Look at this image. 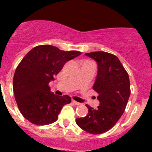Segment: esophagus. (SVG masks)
Segmentation results:
<instances>
[{"instance_id":"34e87169","label":"esophagus","mask_w":152,"mask_h":152,"mask_svg":"<svg viewBox=\"0 0 152 152\" xmlns=\"http://www.w3.org/2000/svg\"><path fill=\"white\" fill-rule=\"evenodd\" d=\"M72 102H73V104H74L75 105H80L81 104L79 103V102H76V101H74V100H73L72 101Z\"/></svg>"}]
</instances>
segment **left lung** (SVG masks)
Listing matches in <instances>:
<instances>
[{"mask_svg": "<svg viewBox=\"0 0 152 152\" xmlns=\"http://www.w3.org/2000/svg\"><path fill=\"white\" fill-rule=\"evenodd\" d=\"M86 56L98 64V73L93 88L99 94L97 109L86 104L88 113L76 118L77 125L93 134L104 133L113 128L124 113L130 96L129 75L118 58L104 51L90 52Z\"/></svg>", "mask_w": 152, "mask_h": 152, "instance_id": "1", "label": "left lung"}]
</instances>
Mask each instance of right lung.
<instances>
[{
    "label": "right lung",
    "mask_w": 152,
    "mask_h": 152,
    "mask_svg": "<svg viewBox=\"0 0 152 152\" xmlns=\"http://www.w3.org/2000/svg\"><path fill=\"white\" fill-rule=\"evenodd\" d=\"M81 53L42 45L32 48L24 56L15 72L13 91L26 119L36 125H47L57 120L62 107L70 104L71 99L67 95H54L48 84L67 62Z\"/></svg>",
    "instance_id": "1"
}]
</instances>
